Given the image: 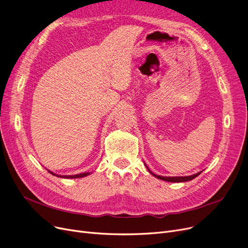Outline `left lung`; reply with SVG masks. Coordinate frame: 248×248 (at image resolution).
<instances>
[{"mask_svg":"<svg viewBox=\"0 0 248 248\" xmlns=\"http://www.w3.org/2000/svg\"><path fill=\"white\" fill-rule=\"evenodd\" d=\"M146 167H147V169L149 170V172H150L153 176H155V178H158V179L163 180V181H167V182H177V183H179V182H187V181H191V180H193L194 178H196L197 176H199V175L202 173V171H201V172H199V173H197V174H195V175H192V176H186V177H164V176H158V175H155L154 173H152V172H151V170H150V169L148 168V166H147V165H146Z\"/></svg>","mask_w":248,"mask_h":248,"instance_id":"left-lung-1","label":"left lung"}]
</instances>
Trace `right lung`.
I'll return each mask as SVG.
<instances>
[{
    "mask_svg": "<svg viewBox=\"0 0 248 248\" xmlns=\"http://www.w3.org/2000/svg\"><path fill=\"white\" fill-rule=\"evenodd\" d=\"M49 173H51L52 175H54V176H57V177H61V178H65V179H76V178H82V177H85V176H87V175H89L90 173H82V174H78V175H72V176H60V175H56V174H54V173H52V172H50L49 171Z\"/></svg>",
    "mask_w": 248,
    "mask_h": 248,
    "instance_id": "obj_1",
    "label": "right lung"
}]
</instances>
